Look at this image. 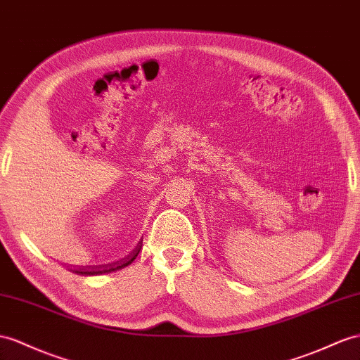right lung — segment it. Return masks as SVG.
<instances>
[{"instance_id":"add662e5","label":"right lung","mask_w":360,"mask_h":360,"mask_svg":"<svg viewBox=\"0 0 360 360\" xmlns=\"http://www.w3.org/2000/svg\"><path fill=\"white\" fill-rule=\"evenodd\" d=\"M143 246V242H140L136 245L135 250L129 254L124 259H122L120 262L115 263H110V264H100V266H80V268H68L71 272H75L77 275H86V276H92V275H101V274H109V272H114L118 271L122 268H126L127 264H131L135 259L136 255L140 254V250Z\"/></svg>"}]
</instances>
